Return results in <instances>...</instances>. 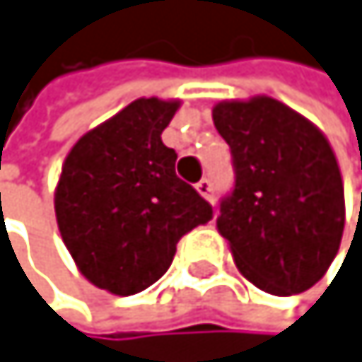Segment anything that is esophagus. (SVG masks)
Returning <instances> with one entry per match:
<instances>
[{
  "instance_id": "esophagus-1",
  "label": "esophagus",
  "mask_w": 362,
  "mask_h": 362,
  "mask_svg": "<svg viewBox=\"0 0 362 362\" xmlns=\"http://www.w3.org/2000/svg\"><path fill=\"white\" fill-rule=\"evenodd\" d=\"M195 189H197V193L202 195V197H211V191H213V185H211V180L208 177H204V180H199V182L195 185Z\"/></svg>"
}]
</instances>
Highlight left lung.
<instances>
[{"label":"left lung","instance_id":"8db88e82","mask_svg":"<svg viewBox=\"0 0 362 362\" xmlns=\"http://www.w3.org/2000/svg\"><path fill=\"white\" fill-rule=\"evenodd\" d=\"M213 121L236 169L217 217L236 269L265 293H302L332 265L345 228L343 177L330 141L269 95L219 102Z\"/></svg>","mask_w":362,"mask_h":362}]
</instances>
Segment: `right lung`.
I'll use <instances>...</instances> for the list:
<instances>
[{"instance_id":"right-lung-1","label":"right lung","mask_w":362,"mask_h":362,"mask_svg":"<svg viewBox=\"0 0 362 362\" xmlns=\"http://www.w3.org/2000/svg\"><path fill=\"white\" fill-rule=\"evenodd\" d=\"M182 100L139 97L69 149L54 191L56 223L78 272L112 296H134L171 265L182 236L213 208L175 175L160 139Z\"/></svg>"}]
</instances>
